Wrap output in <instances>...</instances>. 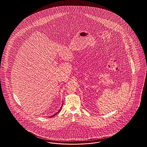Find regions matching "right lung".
Wrapping results in <instances>:
<instances>
[{"label": "right lung", "instance_id": "1", "mask_svg": "<svg viewBox=\"0 0 147 147\" xmlns=\"http://www.w3.org/2000/svg\"><path fill=\"white\" fill-rule=\"evenodd\" d=\"M62 107H61V109H59V112H57V113H56V114H55V115H53V116H51V117H53V116H55V115H56V114H57V113H59V112H60V111H61V108H62Z\"/></svg>", "mask_w": 147, "mask_h": 147}]
</instances>
